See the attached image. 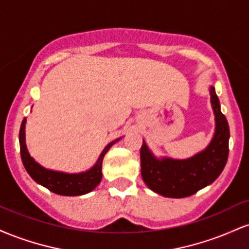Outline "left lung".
I'll list each match as a JSON object with an SVG mask.
<instances>
[{
  "instance_id": "1",
  "label": "left lung",
  "mask_w": 249,
  "mask_h": 249,
  "mask_svg": "<svg viewBox=\"0 0 249 249\" xmlns=\"http://www.w3.org/2000/svg\"><path fill=\"white\" fill-rule=\"evenodd\" d=\"M215 130L210 144L186 159L158 157L142 139L141 171L145 184L153 192L166 198H185L208 186L221 174L228 158L230 127L220 110L215 89L210 87Z\"/></svg>"
}]
</instances>
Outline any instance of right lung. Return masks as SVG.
<instances>
[{"instance_id": "right-lung-1", "label": "right lung", "mask_w": 249, "mask_h": 249, "mask_svg": "<svg viewBox=\"0 0 249 249\" xmlns=\"http://www.w3.org/2000/svg\"><path fill=\"white\" fill-rule=\"evenodd\" d=\"M25 123L27 119H23L21 128H19V147H21V158L23 165L37 184L42 185L45 188L51 191V192L59 194V196H76L87 194L93 191L98 186L102 180V162L104 156L110 150V147L117 142L121 141V138H117L105 146L102 151L101 156L97 159L96 164L89 170L79 173H67L61 172V171L49 170L38 164L33 157L30 156L29 151L25 144Z\"/></svg>"}]
</instances>
